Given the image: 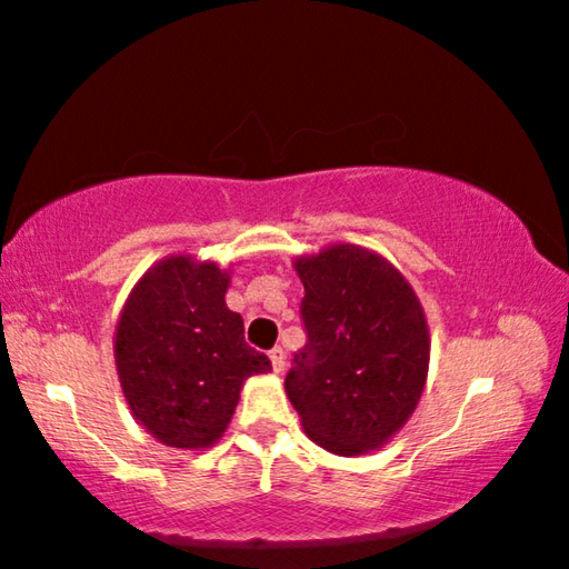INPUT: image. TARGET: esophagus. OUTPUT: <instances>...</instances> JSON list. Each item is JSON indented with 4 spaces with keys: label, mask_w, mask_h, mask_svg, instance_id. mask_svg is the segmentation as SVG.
Instances as JSON below:
<instances>
[{
    "label": "esophagus",
    "mask_w": 569,
    "mask_h": 569,
    "mask_svg": "<svg viewBox=\"0 0 569 569\" xmlns=\"http://www.w3.org/2000/svg\"><path fill=\"white\" fill-rule=\"evenodd\" d=\"M268 356H271V366H273V371H276V373H281V371H283V366H286V353H283L281 346H276V349H273L271 353H268Z\"/></svg>",
    "instance_id": "1"
}]
</instances>
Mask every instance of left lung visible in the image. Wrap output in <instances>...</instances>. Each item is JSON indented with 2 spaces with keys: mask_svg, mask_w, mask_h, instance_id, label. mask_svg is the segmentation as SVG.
I'll return each mask as SVG.
<instances>
[{
  "mask_svg": "<svg viewBox=\"0 0 569 569\" xmlns=\"http://www.w3.org/2000/svg\"><path fill=\"white\" fill-rule=\"evenodd\" d=\"M308 343L286 393L306 435L331 455L381 449L409 421L429 371V326L397 266L369 248L333 243L293 261Z\"/></svg>",
  "mask_w": 569,
  "mask_h": 569,
  "instance_id": "left-lung-1",
  "label": "left lung"
}]
</instances>
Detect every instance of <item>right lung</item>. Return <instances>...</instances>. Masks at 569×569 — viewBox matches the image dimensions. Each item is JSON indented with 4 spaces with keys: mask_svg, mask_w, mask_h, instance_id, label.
I'll return each mask as SVG.
<instances>
[{
    "mask_svg": "<svg viewBox=\"0 0 569 569\" xmlns=\"http://www.w3.org/2000/svg\"><path fill=\"white\" fill-rule=\"evenodd\" d=\"M230 276L213 261L168 256L128 296L114 366L132 417L160 445L203 451L236 413L246 379L271 371L226 306Z\"/></svg>",
    "mask_w": 569,
    "mask_h": 569,
    "instance_id": "right-lung-1",
    "label": "right lung"
}]
</instances>
